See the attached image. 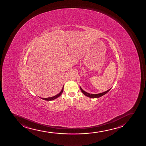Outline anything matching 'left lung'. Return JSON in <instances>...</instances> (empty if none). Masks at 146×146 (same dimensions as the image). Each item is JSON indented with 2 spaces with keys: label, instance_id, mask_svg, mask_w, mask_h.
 <instances>
[{
  "label": "left lung",
  "instance_id": "8db88e82",
  "mask_svg": "<svg viewBox=\"0 0 146 146\" xmlns=\"http://www.w3.org/2000/svg\"><path fill=\"white\" fill-rule=\"evenodd\" d=\"M80 89H81V92L83 93V94H84V95L86 96L87 97H89V98H100V97H102V96H103V95H104L105 94H106V93H107L108 92H109V91L111 90V88L109 89V90H108L107 91H105V92H102V93H99V94H90V93H88V92H86L80 86Z\"/></svg>",
  "mask_w": 146,
  "mask_h": 146
}]
</instances>
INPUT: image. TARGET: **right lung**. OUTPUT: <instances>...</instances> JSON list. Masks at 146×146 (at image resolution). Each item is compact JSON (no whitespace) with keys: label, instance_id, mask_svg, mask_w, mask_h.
<instances>
[{"label":"right lung","instance_id":"right-lung-1","mask_svg":"<svg viewBox=\"0 0 146 146\" xmlns=\"http://www.w3.org/2000/svg\"><path fill=\"white\" fill-rule=\"evenodd\" d=\"M63 86L62 87V90L61 91L58 93V94H57L56 95L54 96L53 97H49V98H40L42 99V100H46V101H51V100H54L56 98H58V97H60L61 95H62V92L63 91Z\"/></svg>","mask_w":146,"mask_h":146}]
</instances>
